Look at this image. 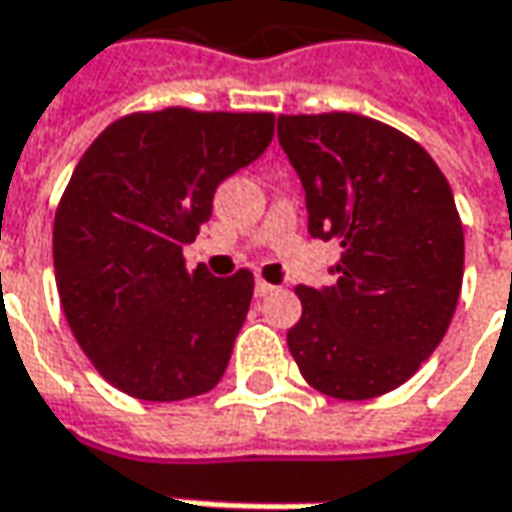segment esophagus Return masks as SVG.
Wrapping results in <instances>:
<instances>
[{"label":"esophagus","mask_w":512,"mask_h":512,"mask_svg":"<svg viewBox=\"0 0 512 512\" xmlns=\"http://www.w3.org/2000/svg\"><path fill=\"white\" fill-rule=\"evenodd\" d=\"M279 287H273L270 281H264V279H256V296L264 298V296H270V293H276Z\"/></svg>","instance_id":"esophagus-1"}]
</instances>
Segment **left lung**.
<instances>
[{
  "label": "left lung",
  "mask_w": 512,
  "mask_h": 512,
  "mask_svg": "<svg viewBox=\"0 0 512 512\" xmlns=\"http://www.w3.org/2000/svg\"><path fill=\"white\" fill-rule=\"evenodd\" d=\"M312 239H338L329 287L298 284L287 346L312 389L369 400L403 386L454 318L465 236L454 194L420 143L380 120L279 115Z\"/></svg>",
  "instance_id": "obj_1"
}]
</instances>
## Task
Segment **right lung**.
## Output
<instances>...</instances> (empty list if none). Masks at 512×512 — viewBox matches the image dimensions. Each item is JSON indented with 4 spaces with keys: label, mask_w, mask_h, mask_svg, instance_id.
I'll list each match as a JSON object with an SVG mask.
<instances>
[{
    "label": "right lung",
    "mask_w": 512,
    "mask_h": 512,
    "mask_svg": "<svg viewBox=\"0 0 512 512\" xmlns=\"http://www.w3.org/2000/svg\"><path fill=\"white\" fill-rule=\"evenodd\" d=\"M270 112L171 106L106 126L72 171L53 225L61 307L115 389L174 403L214 389L253 298V273L188 270L214 191L273 140Z\"/></svg>",
    "instance_id": "right-lung-1"
}]
</instances>
